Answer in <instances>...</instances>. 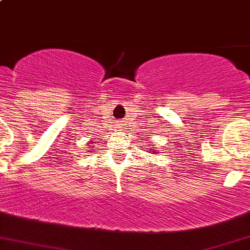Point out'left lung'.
<instances>
[{
  "label": "left lung",
  "instance_id": "1",
  "mask_svg": "<svg viewBox=\"0 0 250 250\" xmlns=\"http://www.w3.org/2000/svg\"><path fill=\"white\" fill-rule=\"evenodd\" d=\"M148 150H151V148H148ZM153 152H155V148H152V152L151 153H153Z\"/></svg>",
  "mask_w": 250,
  "mask_h": 250
}]
</instances>
